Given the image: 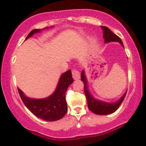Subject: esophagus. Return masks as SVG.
<instances>
[{
    "label": "esophagus",
    "instance_id": "esophagus-1",
    "mask_svg": "<svg viewBox=\"0 0 146 146\" xmlns=\"http://www.w3.org/2000/svg\"><path fill=\"white\" fill-rule=\"evenodd\" d=\"M72 75H73V78L75 80H78V79L80 78V72H79V70L76 68L73 69V70H72Z\"/></svg>",
    "mask_w": 146,
    "mask_h": 146
}]
</instances>
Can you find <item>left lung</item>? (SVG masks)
Returning a JSON list of instances; mask_svg holds the SVG:
<instances>
[{"label":"left lung","mask_w":146,"mask_h":146,"mask_svg":"<svg viewBox=\"0 0 146 146\" xmlns=\"http://www.w3.org/2000/svg\"><path fill=\"white\" fill-rule=\"evenodd\" d=\"M101 27L103 30V38H104L105 43H108V42H117L123 47V42H121V39L117 35L113 33L108 27H104V26H101ZM81 80L84 83V91H85V96H86L87 98L88 108L91 111H92V112L96 114H99V115H107V114L114 113L119 108L120 104H121L125 96H126V92H127L126 91L123 94V96H121V98L115 102L109 103L106 102L100 101L94 98L90 94V92L88 88V81H87V78L85 75L84 70H82L81 73Z\"/></svg>","instance_id":"obj_1"}]
</instances>
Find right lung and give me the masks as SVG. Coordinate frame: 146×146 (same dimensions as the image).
<instances>
[{"label": "right lung", "mask_w": 146, "mask_h": 146, "mask_svg": "<svg viewBox=\"0 0 146 146\" xmlns=\"http://www.w3.org/2000/svg\"><path fill=\"white\" fill-rule=\"evenodd\" d=\"M46 27L44 29H48ZM44 29H35L31 31L26 39L34 34L40 32ZM73 82L71 70H68L60 77L58 85L54 93L43 99H33L26 96L20 89L18 92L22 100L27 108L36 117L47 121H54L61 119L67 111V103L66 100V92L69 85Z\"/></svg>", "instance_id": "obj_1"}]
</instances>
